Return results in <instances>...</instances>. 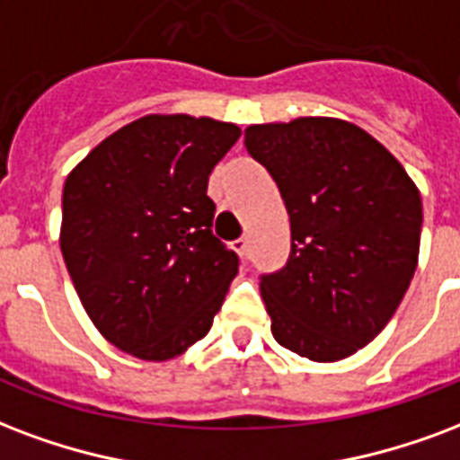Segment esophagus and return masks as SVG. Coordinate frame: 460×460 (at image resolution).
<instances>
[{
	"label": "esophagus",
	"mask_w": 460,
	"mask_h": 460,
	"mask_svg": "<svg viewBox=\"0 0 460 460\" xmlns=\"http://www.w3.org/2000/svg\"><path fill=\"white\" fill-rule=\"evenodd\" d=\"M231 248H234V251H236V253L245 261V258H248V248H251V243H248V238L241 236V238H236L234 243H231Z\"/></svg>",
	"instance_id": "1"
}]
</instances>
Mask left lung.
<instances>
[{
  "mask_svg": "<svg viewBox=\"0 0 460 460\" xmlns=\"http://www.w3.org/2000/svg\"><path fill=\"white\" fill-rule=\"evenodd\" d=\"M245 149L282 192L292 251L261 275L282 347L335 362L369 345L415 275L422 199L405 168L362 128L335 118L251 125Z\"/></svg>",
  "mask_w": 460,
  "mask_h": 460,
  "instance_id": "left-lung-1",
  "label": "left lung"
}]
</instances>
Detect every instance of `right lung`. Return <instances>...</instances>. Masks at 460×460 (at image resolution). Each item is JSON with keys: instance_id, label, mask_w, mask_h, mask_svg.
<instances>
[{"instance_id": "right-lung-1", "label": "right lung", "mask_w": 460, "mask_h": 460, "mask_svg": "<svg viewBox=\"0 0 460 460\" xmlns=\"http://www.w3.org/2000/svg\"><path fill=\"white\" fill-rule=\"evenodd\" d=\"M231 122L146 115L103 139L62 190L59 245L86 314L118 349L166 362L205 338L238 255L212 234V168Z\"/></svg>"}]
</instances>
